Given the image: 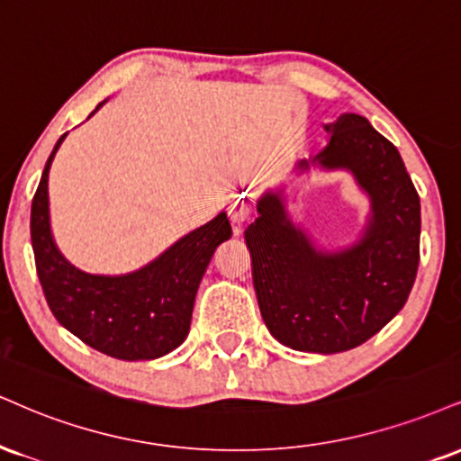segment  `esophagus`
<instances>
[{
    "instance_id": "1",
    "label": "esophagus",
    "mask_w": 461,
    "mask_h": 461,
    "mask_svg": "<svg viewBox=\"0 0 461 461\" xmlns=\"http://www.w3.org/2000/svg\"><path fill=\"white\" fill-rule=\"evenodd\" d=\"M231 221H234V225L236 227H240L242 223H245V221L249 219V206L245 202H240V203H236L234 208H231Z\"/></svg>"
}]
</instances>
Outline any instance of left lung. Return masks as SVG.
<instances>
[{
    "instance_id": "8db88e82",
    "label": "left lung",
    "mask_w": 461,
    "mask_h": 461,
    "mask_svg": "<svg viewBox=\"0 0 461 461\" xmlns=\"http://www.w3.org/2000/svg\"><path fill=\"white\" fill-rule=\"evenodd\" d=\"M326 131L330 141L313 163L350 169L371 197L374 214L358 245L315 251L273 193L259 199L245 242L275 339L292 350L335 354L367 341L406 304L420 259V202L397 148L363 115H341Z\"/></svg>"
}]
</instances>
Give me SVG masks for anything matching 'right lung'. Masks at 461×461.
I'll use <instances>...</instances> for the list:
<instances>
[{
    "label": "right lung",
    "mask_w": 461,
    "mask_h": 461,
    "mask_svg": "<svg viewBox=\"0 0 461 461\" xmlns=\"http://www.w3.org/2000/svg\"><path fill=\"white\" fill-rule=\"evenodd\" d=\"M64 137L55 143L32 202V247L49 309L64 329L107 357H165L186 339L199 281L214 249L231 236L230 219L219 214L132 275L81 273L58 251L49 227V169Z\"/></svg>",
    "instance_id": "right-lung-1"
}]
</instances>
